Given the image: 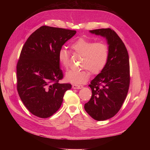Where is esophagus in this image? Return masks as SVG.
<instances>
[{
  "label": "esophagus",
  "instance_id": "esophagus-1",
  "mask_svg": "<svg viewBox=\"0 0 150 150\" xmlns=\"http://www.w3.org/2000/svg\"><path fill=\"white\" fill-rule=\"evenodd\" d=\"M83 88V86L81 85H78V84L72 85V88L73 89H82Z\"/></svg>",
  "mask_w": 150,
  "mask_h": 150
}]
</instances>
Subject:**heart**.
Listing matches in <instances>:
<instances>
[{"label":"heart","mask_w":150,"mask_h":150,"mask_svg":"<svg viewBox=\"0 0 150 150\" xmlns=\"http://www.w3.org/2000/svg\"><path fill=\"white\" fill-rule=\"evenodd\" d=\"M70 48L74 54L82 56L81 71H69L66 74V80L75 84L86 83L89 78L90 73L98 74L105 67L109 58L108 46L103 42H96L85 38H79L72 42ZM57 59L60 64L64 68L69 65L70 54L66 49L61 48L58 52Z\"/></svg>","instance_id":"obj_1"}]
</instances>
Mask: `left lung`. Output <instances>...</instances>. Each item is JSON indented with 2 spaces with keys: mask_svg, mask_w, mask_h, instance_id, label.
Masks as SVG:
<instances>
[{
  "mask_svg": "<svg viewBox=\"0 0 150 150\" xmlns=\"http://www.w3.org/2000/svg\"><path fill=\"white\" fill-rule=\"evenodd\" d=\"M90 33L106 38L110 54L105 67L89 85L92 96L84 104V109L95 120L104 121L117 114L128 94L130 83L129 56L125 44L115 30L99 29Z\"/></svg>",
  "mask_w": 150,
  "mask_h": 150,
  "instance_id": "8db88e82",
  "label": "left lung"
}]
</instances>
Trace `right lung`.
Returning <instances> with one entry per match:
<instances>
[{"mask_svg": "<svg viewBox=\"0 0 150 150\" xmlns=\"http://www.w3.org/2000/svg\"><path fill=\"white\" fill-rule=\"evenodd\" d=\"M76 30L41 26L27 39L17 64V89L32 114L46 118L61 107L69 83L61 84L63 74L57 54Z\"/></svg>", "mask_w": 150, "mask_h": 150, "instance_id": "right-lung-1", "label": "right lung"}]
</instances>
